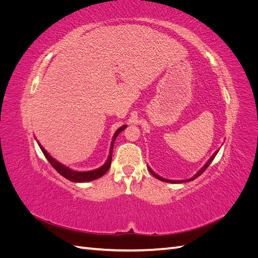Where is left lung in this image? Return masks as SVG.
Segmentation results:
<instances>
[{"label":"left lung","instance_id":"obj_1","mask_svg":"<svg viewBox=\"0 0 258 258\" xmlns=\"http://www.w3.org/2000/svg\"><path fill=\"white\" fill-rule=\"evenodd\" d=\"M216 154H217V152H215L214 154H213V156H212V157H211L209 160H208V162L206 163V165H205V167L204 168H202L201 170H199V172L196 174V175H194L191 178H189V179H186V181H171V179H166V178H162V177H160L159 175H157V174H156V173H154L153 172V171L150 169V168H148V170H150V172L155 176V177H157L158 179H160V181H163V182H168V183H183V182H189V181H192V179H195V178H197L199 175H201L202 173H204L205 172V171L207 170V168L210 166V163L211 162H212V160L214 159V157H215V156H216Z\"/></svg>","mask_w":258,"mask_h":258}]
</instances>
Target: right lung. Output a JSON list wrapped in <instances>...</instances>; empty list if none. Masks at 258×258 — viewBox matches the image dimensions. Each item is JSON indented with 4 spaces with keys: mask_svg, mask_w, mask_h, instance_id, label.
Wrapping results in <instances>:
<instances>
[{
    "mask_svg": "<svg viewBox=\"0 0 258 258\" xmlns=\"http://www.w3.org/2000/svg\"><path fill=\"white\" fill-rule=\"evenodd\" d=\"M124 128H126V126H122V127H120L118 130H117V131L115 132V135H114V137H113V141H112V147H111V151H110V156H108V159H107L105 165H104L103 167H101V168L97 169V170L88 171V172H77V171H73V170H71V169H69V168L64 167L63 165H61V163H59L58 161L54 160V159L51 157V156L44 150V147H43L40 143H38V145H40L42 152H43L44 155H45V157L47 158V160L50 162V165H51L54 169H56L57 172L60 173L62 176L68 178L69 181H72V182H89V181H93V179L99 178V177H101L102 175H104V174L107 172V171H108V169H110L111 162H112V153H113L114 141H115L116 137L118 136Z\"/></svg>",
    "mask_w": 258,
    "mask_h": 258,
    "instance_id": "right-lung-1",
    "label": "right lung"
}]
</instances>
